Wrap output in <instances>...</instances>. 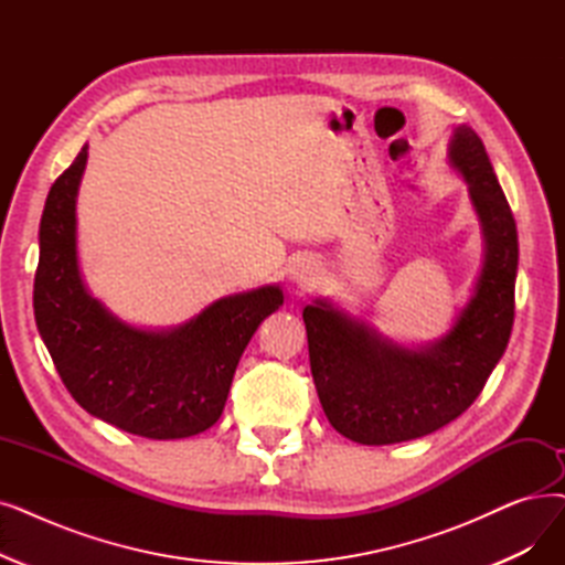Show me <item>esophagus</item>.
<instances>
[{
    "mask_svg": "<svg viewBox=\"0 0 565 565\" xmlns=\"http://www.w3.org/2000/svg\"><path fill=\"white\" fill-rule=\"evenodd\" d=\"M290 279L292 284H298L302 290H311L323 279V267L313 258H300L298 263H292L290 267Z\"/></svg>",
    "mask_w": 565,
    "mask_h": 565,
    "instance_id": "obj_1",
    "label": "esophagus"
}]
</instances>
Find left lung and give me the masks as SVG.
<instances>
[{
  "instance_id": "obj_1",
  "label": "left lung",
  "mask_w": 565,
  "mask_h": 565,
  "mask_svg": "<svg viewBox=\"0 0 565 565\" xmlns=\"http://www.w3.org/2000/svg\"><path fill=\"white\" fill-rule=\"evenodd\" d=\"M450 161L469 182L487 247L476 296L452 330L429 349L408 351L328 302L302 311L318 399L330 425L362 446L402 444L459 418L508 347L520 256L518 226L471 127L455 131Z\"/></svg>"
}]
</instances>
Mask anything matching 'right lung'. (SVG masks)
<instances>
[{
	"label": "right lung",
	"instance_id": "1",
	"mask_svg": "<svg viewBox=\"0 0 565 565\" xmlns=\"http://www.w3.org/2000/svg\"><path fill=\"white\" fill-rule=\"evenodd\" d=\"M87 145L51 186L39 228L36 328L55 370L87 413L145 438L210 429L249 339L284 302L277 286L216 300L186 326L142 332L89 298L76 258V195Z\"/></svg>",
	"mask_w": 565,
	"mask_h": 565
}]
</instances>
